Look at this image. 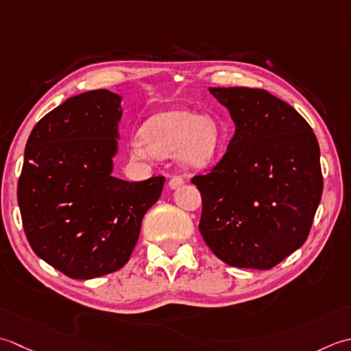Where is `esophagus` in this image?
I'll return each instance as SVG.
<instances>
[{
  "label": "esophagus",
  "mask_w": 351,
  "mask_h": 351,
  "mask_svg": "<svg viewBox=\"0 0 351 351\" xmlns=\"http://www.w3.org/2000/svg\"><path fill=\"white\" fill-rule=\"evenodd\" d=\"M184 183V180H183V177H180V176H174V177H171L169 178V188L171 189H177L178 186H182Z\"/></svg>",
  "instance_id": "obj_1"
}]
</instances>
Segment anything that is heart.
I'll return each instance as SVG.
<instances>
[{
  "instance_id": "heart-1",
  "label": "heart",
  "mask_w": 351,
  "mask_h": 351,
  "mask_svg": "<svg viewBox=\"0 0 351 351\" xmlns=\"http://www.w3.org/2000/svg\"><path fill=\"white\" fill-rule=\"evenodd\" d=\"M142 139L132 142V154L138 159L176 156L189 168H204L215 159L221 144V130L209 117L183 109L157 113L148 121ZM147 145L145 146V144Z\"/></svg>"
}]
</instances>
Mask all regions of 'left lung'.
<instances>
[{
    "label": "left lung",
    "mask_w": 351,
    "mask_h": 351,
    "mask_svg": "<svg viewBox=\"0 0 351 351\" xmlns=\"http://www.w3.org/2000/svg\"><path fill=\"white\" fill-rule=\"evenodd\" d=\"M234 123L227 152L192 183L202 194L199 232L230 267L269 269L304 244L323 194L315 133L263 89L209 88Z\"/></svg>",
    "instance_id": "obj_1"
}]
</instances>
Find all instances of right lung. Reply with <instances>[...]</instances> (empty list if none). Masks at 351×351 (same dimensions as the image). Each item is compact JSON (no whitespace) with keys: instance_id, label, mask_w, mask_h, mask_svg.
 I'll return each mask as SVG.
<instances>
[{"instance_id":"obj_1","label":"right lung","mask_w":351,"mask_h":351,"mask_svg":"<svg viewBox=\"0 0 351 351\" xmlns=\"http://www.w3.org/2000/svg\"><path fill=\"white\" fill-rule=\"evenodd\" d=\"M121 117L119 95L84 92L47 113L25 145L18 182L25 236L42 261L77 280L125 265L165 182L112 176Z\"/></svg>"}]
</instances>
